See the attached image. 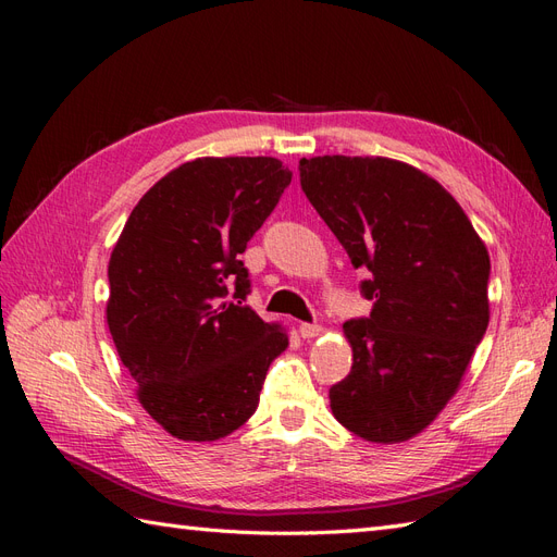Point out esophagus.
Wrapping results in <instances>:
<instances>
[{"instance_id": "34e87169", "label": "esophagus", "mask_w": 557, "mask_h": 557, "mask_svg": "<svg viewBox=\"0 0 557 557\" xmlns=\"http://www.w3.org/2000/svg\"><path fill=\"white\" fill-rule=\"evenodd\" d=\"M320 332H323V327L318 323H299V334L305 336V339H313V336H318Z\"/></svg>"}]
</instances>
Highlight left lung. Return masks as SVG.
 I'll return each instance as SVG.
<instances>
[{
    "label": "left lung",
    "instance_id": "8db88e82",
    "mask_svg": "<svg viewBox=\"0 0 557 557\" xmlns=\"http://www.w3.org/2000/svg\"><path fill=\"white\" fill-rule=\"evenodd\" d=\"M311 207L362 269L374 309L350 318V374L330 407L367 442H404L455 395L487 327L491 258L440 183L387 158L299 160Z\"/></svg>",
    "mask_w": 557,
    "mask_h": 557
}]
</instances>
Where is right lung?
<instances>
[{"label": "right lung", "mask_w": 557, "mask_h": 557, "mask_svg": "<svg viewBox=\"0 0 557 557\" xmlns=\"http://www.w3.org/2000/svg\"><path fill=\"white\" fill-rule=\"evenodd\" d=\"M274 158H199L150 188L109 262L107 320L139 401L183 442H213L256 413L288 336L244 305L239 260L290 185Z\"/></svg>", "instance_id": "add662e5"}]
</instances>
